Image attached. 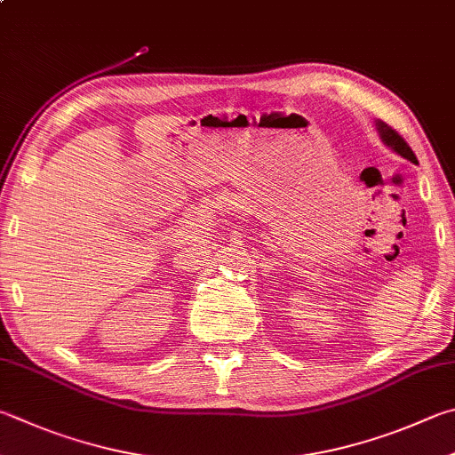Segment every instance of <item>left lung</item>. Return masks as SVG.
<instances>
[{
  "label": "left lung",
  "mask_w": 455,
  "mask_h": 455,
  "mask_svg": "<svg viewBox=\"0 0 455 455\" xmlns=\"http://www.w3.org/2000/svg\"><path fill=\"white\" fill-rule=\"evenodd\" d=\"M376 129H378V133H379V139H382V141L392 148V151H395L398 153L400 156H403V159H408V161H411V163H418V159H416V155H414V151H411L410 148V145L403 141V139L398 135V131H394L390 125H387V123H384V121H376Z\"/></svg>",
  "instance_id": "1"
}]
</instances>
